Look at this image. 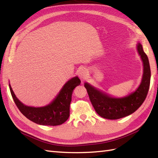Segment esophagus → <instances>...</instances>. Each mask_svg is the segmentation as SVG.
Instances as JSON below:
<instances>
[{
	"label": "esophagus",
	"instance_id": "obj_1",
	"mask_svg": "<svg viewBox=\"0 0 158 158\" xmlns=\"http://www.w3.org/2000/svg\"><path fill=\"white\" fill-rule=\"evenodd\" d=\"M88 71L84 69H81L79 71V76L81 79H85L87 78V77H88Z\"/></svg>",
	"mask_w": 158,
	"mask_h": 158
}]
</instances>
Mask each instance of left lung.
I'll list each match as a JSON object with an SVG mask.
<instances>
[{"instance_id": "1", "label": "left lung", "mask_w": 158, "mask_h": 158, "mask_svg": "<svg viewBox=\"0 0 158 158\" xmlns=\"http://www.w3.org/2000/svg\"><path fill=\"white\" fill-rule=\"evenodd\" d=\"M137 49L143 62V75L140 85L135 92L124 98H116L102 93L88 83L85 88L96 113L103 118L117 119L135 112L142 105L149 89L151 70L148 58L144 52L142 45L139 43Z\"/></svg>"}]
</instances>
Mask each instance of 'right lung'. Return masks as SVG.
Listing matches in <instances>:
<instances>
[{
  "label": "right lung",
  "instance_id": "right-lung-1",
  "mask_svg": "<svg viewBox=\"0 0 158 158\" xmlns=\"http://www.w3.org/2000/svg\"><path fill=\"white\" fill-rule=\"evenodd\" d=\"M80 83L81 81L78 77H73L65 83L58 96L51 103L42 107L24 105L17 98L10 84L9 89L16 106L26 118L39 125L58 126L69 119L73 89Z\"/></svg>",
  "mask_w": 158,
  "mask_h": 158
}]
</instances>
